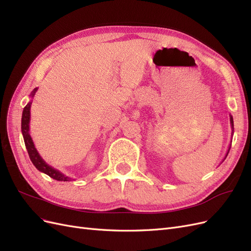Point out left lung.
I'll return each mask as SVG.
<instances>
[{"label":"left lung","instance_id":"obj_1","mask_svg":"<svg viewBox=\"0 0 251 251\" xmlns=\"http://www.w3.org/2000/svg\"><path fill=\"white\" fill-rule=\"evenodd\" d=\"M230 126H231V128H232V132H231V137H232V135H233V118H232L231 115H230ZM229 150H230V148H228V151H227V153H226V155H225V157H224V159H223V161L225 160V158L227 157V155H228Z\"/></svg>","mask_w":251,"mask_h":251}]
</instances>
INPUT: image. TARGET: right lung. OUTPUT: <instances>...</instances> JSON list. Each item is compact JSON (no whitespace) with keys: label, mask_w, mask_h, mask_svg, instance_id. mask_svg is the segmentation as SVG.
I'll use <instances>...</instances> for the list:
<instances>
[{"label":"right lung","mask_w":251,"mask_h":251,"mask_svg":"<svg viewBox=\"0 0 251 251\" xmlns=\"http://www.w3.org/2000/svg\"><path fill=\"white\" fill-rule=\"evenodd\" d=\"M36 91H37V88H35L32 91L31 94H30V97L32 98L35 95ZM31 103H32V100H30L26 104V107L24 108V110H23V115H22V134H23V137H24L25 146H26V149L28 151V155L30 157V160H31V162L33 163V165L37 170L44 174L48 175V176L51 177L52 179L57 180V181H71V178L66 176V175L60 173L59 171L53 169L52 166H50L49 164L45 162L44 159L39 154V151H37V150L35 149L33 140L29 133L30 108H31Z\"/></svg>","instance_id":"add662e5"}]
</instances>
